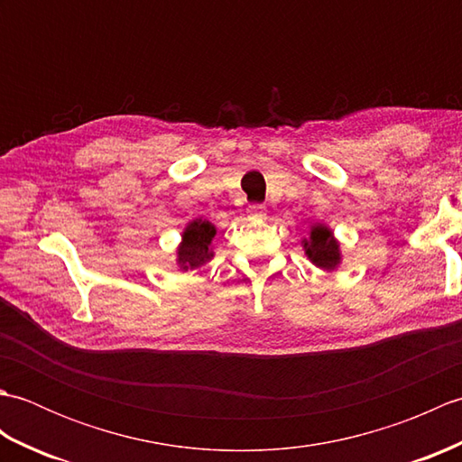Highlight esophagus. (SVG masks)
<instances>
[{
	"instance_id": "1",
	"label": "esophagus",
	"mask_w": 462,
	"mask_h": 462,
	"mask_svg": "<svg viewBox=\"0 0 462 462\" xmlns=\"http://www.w3.org/2000/svg\"><path fill=\"white\" fill-rule=\"evenodd\" d=\"M248 216H250V218H263V216H266V206H263V204H250L248 206Z\"/></svg>"
}]
</instances>
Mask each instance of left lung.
<instances>
[{"instance_id":"1","label":"left lung","mask_w":462,"mask_h":462,"mask_svg":"<svg viewBox=\"0 0 462 462\" xmlns=\"http://www.w3.org/2000/svg\"><path fill=\"white\" fill-rule=\"evenodd\" d=\"M308 258L323 270H333L339 262L337 242L333 240V234L323 226H313L310 240L303 244Z\"/></svg>"}]
</instances>
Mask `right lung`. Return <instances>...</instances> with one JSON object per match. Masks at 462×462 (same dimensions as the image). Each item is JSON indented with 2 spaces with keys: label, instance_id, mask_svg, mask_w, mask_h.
<instances>
[{
  "label": "right lung",
  "instance_id": "1",
  "mask_svg": "<svg viewBox=\"0 0 462 462\" xmlns=\"http://www.w3.org/2000/svg\"><path fill=\"white\" fill-rule=\"evenodd\" d=\"M216 228L208 220H194L182 234V246L179 248V263L182 270L199 268L212 258L208 248L214 238Z\"/></svg>",
  "mask_w": 462,
  "mask_h": 462
}]
</instances>
